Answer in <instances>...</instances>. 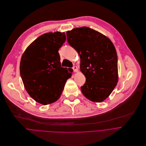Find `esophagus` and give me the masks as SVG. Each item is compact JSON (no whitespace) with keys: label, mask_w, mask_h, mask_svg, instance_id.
<instances>
[{"label":"esophagus","mask_w":146,"mask_h":146,"mask_svg":"<svg viewBox=\"0 0 146 146\" xmlns=\"http://www.w3.org/2000/svg\"><path fill=\"white\" fill-rule=\"evenodd\" d=\"M73 70H74V71L75 72H78V67H76V66H74L73 67Z\"/></svg>","instance_id":"34e87169"}]
</instances>
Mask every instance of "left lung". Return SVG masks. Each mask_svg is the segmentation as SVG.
<instances>
[{
    "label": "left lung",
    "instance_id": "left-lung-1",
    "mask_svg": "<svg viewBox=\"0 0 146 146\" xmlns=\"http://www.w3.org/2000/svg\"><path fill=\"white\" fill-rule=\"evenodd\" d=\"M67 38L80 58V70L86 77L81 86L82 94L92 102H103L119 80L117 55L113 44L106 36L86 26L67 31Z\"/></svg>",
    "mask_w": 146,
    "mask_h": 146
}]
</instances>
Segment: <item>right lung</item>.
<instances>
[{
    "label": "right lung",
    "mask_w": 146,
    "mask_h": 146,
    "mask_svg": "<svg viewBox=\"0 0 146 146\" xmlns=\"http://www.w3.org/2000/svg\"><path fill=\"white\" fill-rule=\"evenodd\" d=\"M66 40L64 32L42 35L24 51L20 75L27 93L36 102L46 105L59 100L72 69L61 67L58 50Z\"/></svg>",
    "instance_id": "1"
}]
</instances>
